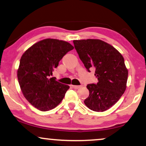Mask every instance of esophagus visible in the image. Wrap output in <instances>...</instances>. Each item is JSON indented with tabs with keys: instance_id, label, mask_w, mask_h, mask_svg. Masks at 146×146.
<instances>
[{
	"instance_id": "1",
	"label": "esophagus",
	"mask_w": 146,
	"mask_h": 146,
	"mask_svg": "<svg viewBox=\"0 0 146 146\" xmlns=\"http://www.w3.org/2000/svg\"><path fill=\"white\" fill-rule=\"evenodd\" d=\"M71 86L72 87V88H75V89H78V88H80V86H77V85H71Z\"/></svg>"
}]
</instances>
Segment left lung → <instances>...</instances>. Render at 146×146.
Here are the masks:
<instances>
[{
	"instance_id": "left-lung-1",
	"label": "left lung",
	"mask_w": 146,
	"mask_h": 146,
	"mask_svg": "<svg viewBox=\"0 0 146 146\" xmlns=\"http://www.w3.org/2000/svg\"><path fill=\"white\" fill-rule=\"evenodd\" d=\"M79 58L87 70L95 69L96 84L86 86L89 96L84 103L90 109L103 112L110 109L125 91L128 70L124 58L114 47L101 40H74Z\"/></svg>"
}]
</instances>
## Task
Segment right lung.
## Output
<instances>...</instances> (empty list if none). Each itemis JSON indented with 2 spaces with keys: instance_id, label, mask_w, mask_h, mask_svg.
Masks as SVG:
<instances>
[{
  "instance_id": "right-lung-1",
  "label": "right lung",
  "mask_w": 146,
  "mask_h": 146,
  "mask_svg": "<svg viewBox=\"0 0 146 146\" xmlns=\"http://www.w3.org/2000/svg\"><path fill=\"white\" fill-rule=\"evenodd\" d=\"M74 47L65 41L45 39L35 43L22 55L17 78L25 98L39 111L56 107L63 99L68 85L50 78L64 55Z\"/></svg>"
}]
</instances>
